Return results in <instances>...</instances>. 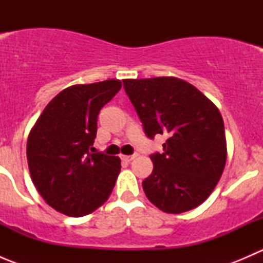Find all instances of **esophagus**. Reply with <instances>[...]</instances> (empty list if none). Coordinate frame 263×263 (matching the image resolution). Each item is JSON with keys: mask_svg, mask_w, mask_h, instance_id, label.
<instances>
[{"mask_svg": "<svg viewBox=\"0 0 263 263\" xmlns=\"http://www.w3.org/2000/svg\"><path fill=\"white\" fill-rule=\"evenodd\" d=\"M136 156H137V154H134V155H122V159H123L124 161H128V163H129V161L134 160Z\"/></svg>", "mask_w": 263, "mask_h": 263, "instance_id": "34e87169", "label": "esophagus"}]
</instances>
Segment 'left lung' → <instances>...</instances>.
<instances>
[{
	"mask_svg": "<svg viewBox=\"0 0 263 263\" xmlns=\"http://www.w3.org/2000/svg\"><path fill=\"white\" fill-rule=\"evenodd\" d=\"M123 86L150 139L165 135L164 151L150 156L153 173L142 188L166 214L200 206L227 163L224 121L216 105L190 82L173 76L126 79Z\"/></svg>",
	"mask_w": 263,
	"mask_h": 263,
	"instance_id": "left-lung-1",
	"label": "left lung"
}]
</instances>
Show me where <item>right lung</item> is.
Returning <instances> with one entry per match:
<instances>
[{
	"instance_id": "right-lung-1",
	"label": "right lung",
	"mask_w": 263,
	"mask_h": 263,
	"mask_svg": "<svg viewBox=\"0 0 263 263\" xmlns=\"http://www.w3.org/2000/svg\"><path fill=\"white\" fill-rule=\"evenodd\" d=\"M121 87L116 79L66 87L30 129L26 158L31 181L58 213L85 216L112 193L121 159L94 153L92 144L98 115Z\"/></svg>"
}]
</instances>
